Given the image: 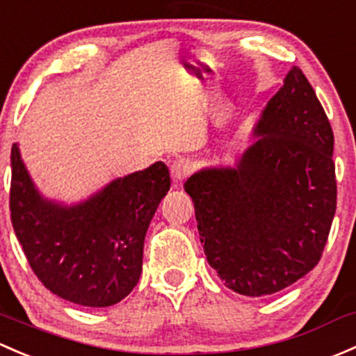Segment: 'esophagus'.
<instances>
[{"instance_id": "34e87169", "label": "esophagus", "mask_w": 356, "mask_h": 356, "mask_svg": "<svg viewBox=\"0 0 356 356\" xmlns=\"http://www.w3.org/2000/svg\"><path fill=\"white\" fill-rule=\"evenodd\" d=\"M194 170V163L191 162L189 159H179L175 160L174 163L170 165V175L172 181L177 184V182H182L184 179H188Z\"/></svg>"}]
</instances>
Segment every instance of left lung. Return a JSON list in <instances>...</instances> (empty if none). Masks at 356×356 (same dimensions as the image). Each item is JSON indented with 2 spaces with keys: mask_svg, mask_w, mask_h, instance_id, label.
Here are the masks:
<instances>
[{
  "mask_svg": "<svg viewBox=\"0 0 356 356\" xmlns=\"http://www.w3.org/2000/svg\"><path fill=\"white\" fill-rule=\"evenodd\" d=\"M235 167L186 181L209 266L230 290L266 297L316 268L336 211L327 115L302 70L288 71Z\"/></svg>",
  "mask_w": 356,
  "mask_h": 356,
  "instance_id": "8db88e82",
  "label": "left lung"
}]
</instances>
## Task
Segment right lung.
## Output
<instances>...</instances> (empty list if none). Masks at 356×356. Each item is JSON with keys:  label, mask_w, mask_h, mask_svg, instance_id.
I'll return each mask as SVG.
<instances>
[{"label": "right lung", "mask_w": 356, "mask_h": 356, "mask_svg": "<svg viewBox=\"0 0 356 356\" xmlns=\"http://www.w3.org/2000/svg\"><path fill=\"white\" fill-rule=\"evenodd\" d=\"M168 189V168L155 162L66 207L42 197L18 145L11 147L15 234L42 285L76 305H114L136 286L145 235Z\"/></svg>", "instance_id": "add662e5"}]
</instances>
